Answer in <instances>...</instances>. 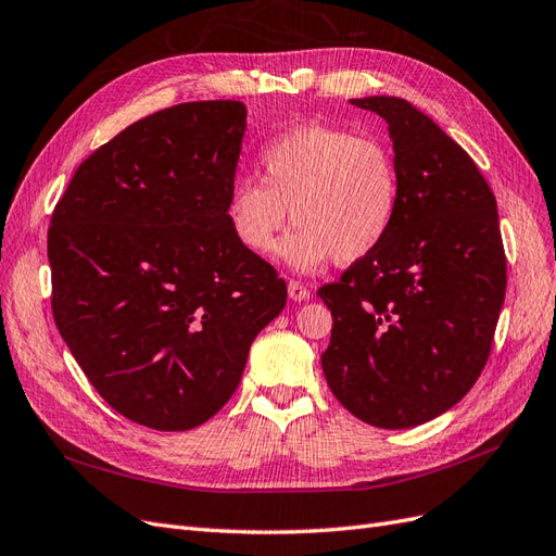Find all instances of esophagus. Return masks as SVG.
Listing matches in <instances>:
<instances>
[{
	"instance_id": "esophagus-1",
	"label": "esophagus",
	"mask_w": 556,
	"mask_h": 556,
	"mask_svg": "<svg viewBox=\"0 0 556 556\" xmlns=\"http://www.w3.org/2000/svg\"><path fill=\"white\" fill-rule=\"evenodd\" d=\"M289 298H291L293 302H304V300L309 298V289H307V286H304V283L291 279V281H289Z\"/></svg>"
}]
</instances>
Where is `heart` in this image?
Returning <instances> with one entry per match:
<instances>
[{"instance_id":"heart-1","label":"heart","mask_w":556,"mask_h":556,"mask_svg":"<svg viewBox=\"0 0 556 556\" xmlns=\"http://www.w3.org/2000/svg\"><path fill=\"white\" fill-rule=\"evenodd\" d=\"M258 173L263 185L247 177L230 185L228 226L249 254L265 258L291 208L296 226L277 258L295 273H316L330 258L363 261L397 219V161L376 138L300 124L265 142Z\"/></svg>"}]
</instances>
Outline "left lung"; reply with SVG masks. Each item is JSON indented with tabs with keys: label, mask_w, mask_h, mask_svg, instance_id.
I'll return each instance as SVG.
<instances>
[{
	"label": "left lung",
	"mask_w": 556,
	"mask_h": 556,
	"mask_svg": "<svg viewBox=\"0 0 556 556\" xmlns=\"http://www.w3.org/2000/svg\"><path fill=\"white\" fill-rule=\"evenodd\" d=\"M351 103L388 124L400 210L388 238L318 291L332 314L320 365L355 418L406 429L445 414L478 381L506 256L492 189L432 117L400 97Z\"/></svg>",
	"instance_id": "8db88e82"
}]
</instances>
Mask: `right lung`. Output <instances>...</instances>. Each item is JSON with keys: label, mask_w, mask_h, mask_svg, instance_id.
<instances>
[{"label": "right lung", "mask_w": 556, "mask_h": 556, "mask_svg": "<svg viewBox=\"0 0 556 556\" xmlns=\"http://www.w3.org/2000/svg\"><path fill=\"white\" fill-rule=\"evenodd\" d=\"M244 131L242 101L142 117L83 161L52 212L58 330L99 395L159 432L217 414L286 304L226 219Z\"/></svg>", "instance_id": "obj_1"}]
</instances>
